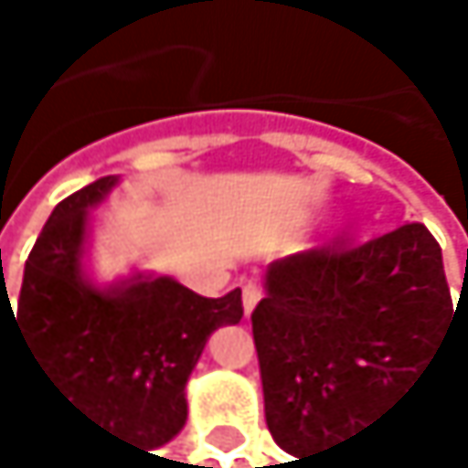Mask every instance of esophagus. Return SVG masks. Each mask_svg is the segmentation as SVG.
Masks as SVG:
<instances>
[{
    "instance_id": "esophagus-1",
    "label": "esophagus",
    "mask_w": 468,
    "mask_h": 468,
    "mask_svg": "<svg viewBox=\"0 0 468 468\" xmlns=\"http://www.w3.org/2000/svg\"><path fill=\"white\" fill-rule=\"evenodd\" d=\"M261 297H263V289H261V283H252V281H250V283L244 286V312H247V314L255 309Z\"/></svg>"
}]
</instances>
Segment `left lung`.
Masks as SVG:
<instances>
[{"mask_svg": "<svg viewBox=\"0 0 468 468\" xmlns=\"http://www.w3.org/2000/svg\"><path fill=\"white\" fill-rule=\"evenodd\" d=\"M449 320L441 247L419 221L275 261L252 312L269 432L300 458L376 421Z\"/></svg>", "mask_w": 468, "mask_h": 468, "instance_id": "left-lung-1", "label": "left lung"}]
</instances>
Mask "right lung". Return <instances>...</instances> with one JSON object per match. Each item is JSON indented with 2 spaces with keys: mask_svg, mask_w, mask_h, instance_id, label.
<instances>
[{
  "mask_svg": "<svg viewBox=\"0 0 468 468\" xmlns=\"http://www.w3.org/2000/svg\"><path fill=\"white\" fill-rule=\"evenodd\" d=\"M112 185L114 176H103L56 205L25 263L16 314L0 289V331L2 314H13L58 401L156 449L185 427V385L207 336L244 317L241 289L202 297L171 278L140 275L106 292L89 286L80 272L86 207Z\"/></svg>",
  "mask_w": 468,
  "mask_h": 468,
  "instance_id": "right-lung-1",
  "label": "right lung"
}]
</instances>
